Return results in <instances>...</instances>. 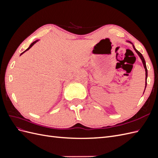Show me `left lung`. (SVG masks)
Returning a JSON list of instances; mask_svg holds the SVG:
<instances>
[{
	"instance_id": "1",
	"label": "left lung",
	"mask_w": 158,
	"mask_h": 158,
	"mask_svg": "<svg viewBox=\"0 0 158 158\" xmlns=\"http://www.w3.org/2000/svg\"><path fill=\"white\" fill-rule=\"evenodd\" d=\"M127 42H128V43H130V44H131L132 45V47H133V49H134V50H135V51H136V53L138 54V55L139 56V57L140 58V59H141V60H142V64H143V65H144V69H145V72H146V82H145V89H146V85H147V78H148V70H147V68H146V62H145V60H144V57H143V56H142V55L140 53V52L138 51V50H136V48L135 47V46H134V45L132 44V43L131 42V41H127ZM144 91H145V89H144Z\"/></svg>"
}]
</instances>
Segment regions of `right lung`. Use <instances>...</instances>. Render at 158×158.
<instances>
[{"instance_id": "add662e5", "label": "right lung", "mask_w": 158, "mask_h": 158, "mask_svg": "<svg viewBox=\"0 0 158 158\" xmlns=\"http://www.w3.org/2000/svg\"><path fill=\"white\" fill-rule=\"evenodd\" d=\"M39 40H35V41H33V43H31V45H30V47H28V48H27V49H26V51H23V52H22V53H21V55H20V56H21V55H22V54H23V53H24V52H25L26 51H28V50H29V49H30L31 48V47H32V46H33V45H34L35 44H36V43H37V42L38 41H39Z\"/></svg>"}]
</instances>
